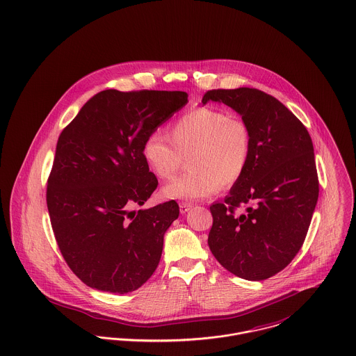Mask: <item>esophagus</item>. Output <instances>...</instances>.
<instances>
[{
  "mask_svg": "<svg viewBox=\"0 0 356 356\" xmlns=\"http://www.w3.org/2000/svg\"><path fill=\"white\" fill-rule=\"evenodd\" d=\"M190 209H191V204H188V202L179 204V212L181 213L185 214L186 212H189Z\"/></svg>",
  "mask_w": 356,
  "mask_h": 356,
  "instance_id": "1",
  "label": "esophagus"
}]
</instances>
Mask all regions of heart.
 Masks as SVG:
<instances>
[{"label": "heart", "mask_w": 356, "mask_h": 356, "mask_svg": "<svg viewBox=\"0 0 356 356\" xmlns=\"http://www.w3.org/2000/svg\"><path fill=\"white\" fill-rule=\"evenodd\" d=\"M168 136L151 132L142 154L149 171L170 179L189 154L188 171L163 188L167 198L198 200L231 188L244 175L251 156V135L244 121L222 109L200 106L175 120Z\"/></svg>", "instance_id": "obj_1"}]
</instances>
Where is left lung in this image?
I'll list each match as a JSON object with an SVG mask.
<instances>
[{
	"label": "left lung",
	"instance_id": "1",
	"mask_svg": "<svg viewBox=\"0 0 356 356\" xmlns=\"http://www.w3.org/2000/svg\"><path fill=\"white\" fill-rule=\"evenodd\" d=\"M250 129L251 156L224 202L211 207L209 248L218 263L248 281L267 280L294 259L318 198L313 143L281 101L254 88L208 90ZM241 212H238V209Z\"/></svg>",
	"mask_w": 356,
	"mask_h": 356
}]
</instances>
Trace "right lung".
<instances>
[{"mask_svg":"<svg viewBox=\"0 0 356 356\" xmlns=\"http://www.w3.org/2000/svg\"><path fill=\"white\" fill-rule=\"evenodd\" d=\"M186 102L185 92L104 90L59 135L48 213L63 259L83 284L125 294L156 270L179 207L171 200L131 211L158 186L143 143Z\"/></svg>","mask_w":356,"mask_h":356,"instance_id":"1","label":"right lung"}]
</instances>
